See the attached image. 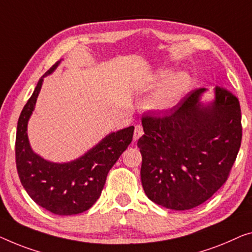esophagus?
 Wrapping results in <instances>:
<instances>
[{
	"label": "esophagus",
	"instance_id": "1",
	"mask_svg": "<svg viewBox=\"0 0 252 252\" xmlns=\"http://www.w3.org/2000/svg\"><path fill=\"white\" fill-rule=\"evenodd\" d=\"M142 134H144V129H142V126L140 125H137L134 126V133H133V140L136 141L138 140L139 138H140Z\"/></svg>",
	"mask_w": 252,
	"mask_h": 252
}]
</instances>
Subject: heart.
Instances as JSON below:
<instances>
[{
    "label": "heart",
    "mask_w": 252,
    "mask_h": 252,
    "mask_svg": "<svg viewBox=\"0 0 252 252\" xmlns=\"http://www.w3.org/2000/svg\"><path fill=\"white\" fill-rule=\"evenodd\" d=\"M172 73L170 69H160L154 76L153 85L162 86L149 98V108L154 111H166L173 107L187 93L190 86V77L183 72L173 76Z\"/></svg>",
    "instance_id": "heart-1"
}]
</instances>
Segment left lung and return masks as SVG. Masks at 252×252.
Instances as JSON below:
<instances>
[{"label":"left lung","instance_id":"obj_1","mask_svg":"<svg viewBox=\"0 0 252 252\" xmlns=\"http://www.w3.org/2000/svg\"><path fill=\"white\" fill-rule=\"evenodd\" d=\"M205 88L186 97L164 116L145 115L139 138L141 183L150 200L188 210L204 204L230 175L242 139L238 97L217 86L215 100L199 102Z\"/></svg>","mask_w":252,"mask_h":252}]
</instances>
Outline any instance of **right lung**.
Returning <instances> with one entry per match:
<instances>
[{
	"label": "right lung",
	"mask_w": 252,
	"mask_h": 252,
	"mask_svg": "<svg viewBox=\"0 0 252 252\" xmlns=\"http://www.w3.org/2000/svg\"><path fill=\"white\" fill-rule=\"evenodd\" d=\"M59 63L56 62L45 76L53 72ZM42 84L43 78H40L19 116L16 137L19 179L30 198L40 207L56 215H76L88 210L99 198L108 172L132 141L134 126L108 134L73 162H47L32 152L27 136L28 120L35 108Z\"/></svg>",
	"instance_id": "1"
}]
</instances>
